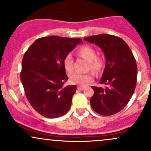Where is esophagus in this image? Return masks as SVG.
Returning <instances> with one entry per match:
<instances>
[{"instance_id": "34e87169", "label": "esophagus", "mask_w": 151, "mask_h": 151, "mask_svg": "<svg viewBox=\"0 0 151 151\" xmlns=\"http://www.w3.org/2000/svg\"><path fill=\"white\" fill-rule=\"evenodd\" d=\"M84 89V88L83 87V86H77V89L79 90V91H81V90H83Z\"/></svg>"}]
</instances>
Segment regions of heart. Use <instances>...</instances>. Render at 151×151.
<instances>
[{
  "label": "heart",
  "mask_w": 151,
  "mask_h": 151,
  "mask_svg": "<svg viewBox=\"0 0 151 151\" xmlns=\"http://www.w3.org/2000/svg\"><path fill=\"white\" fill-rule=\"evenodd\" d=\"M78 54L83 58L86 59L89 62V69L95 72H99L104 66L103 59L99 55H96V51L92 47L84 45L78 50ZM63 65L65 70L68 72H72L74 69L73 58L70 53L67 54L63 60ZM93 75L91 72L88 73H79L74 72L70 74V81L73 84L78 85H86L93 79Z\"/></svg>",
  "instance_id": "heart-1"
}]
</instances>
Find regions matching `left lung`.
Returning <instances> with one entry per match:
<instances>
[{
	"label": "left lung",
	"mask_w": 151,
	"mask_h": 151,
	"mask_svg": "<svg viewBox=\"0 0 151 151\" xmlns=\"http://www.w3.org/2000/svg\"><path fill=\"white\" fill-rule=\"evenodd\" d=\"M102 50L106 65L99 84L105 88L91 86V108L100 115L111 116L122 110L132 97L137 81V65L125 41L115 35L99 34L84 38Z\"/></svg>",
	"instance_id": "left-lung-1"
}]
</instances>
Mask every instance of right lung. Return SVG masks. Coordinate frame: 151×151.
Returning a JSON list of instances; mask_svg holds the SVG:
<instances>
[{
    "label": "right lung",
    "instance_id": "1",
    "mask_svg": "<svg viewBox=\"0 0 151 151\" xmlns=\"http://www.w3.org/2000/svg\"><path fill=\"white\" fill-rule=\"evenodd\" d=\"M79 43L80 38L44 37L24 54L20 80L27 101L44 117L55 119L70 110L77 86H65L68 77L63 60Z\"/></svg>",
    "mask_w": 151,
    "mask_h": 151
}]
</instances>
